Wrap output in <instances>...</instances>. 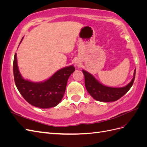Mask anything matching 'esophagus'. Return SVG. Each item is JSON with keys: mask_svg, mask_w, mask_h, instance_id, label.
<instances>
[{"mask_svg": "<svg viewBox=\"0 0 147 147\" xmlns=\"http://www.w3.org/2000/svg\"><path fill=\"white\" fill-rule=\"evenodd\" d=\"M79 64H80V63H78V62H77V63H76V65H77V67H79V66H80Z\"/></svg>", "mask_w": 147, "mask_h": 147, "instance_id": "34e87169", "label": "esophagus"}]
</instances>
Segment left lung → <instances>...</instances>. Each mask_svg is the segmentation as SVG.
<instances>
[{"label": "left lung", "instance_id": "left-lung-1", "mask_svg": "<svg viewBox=\"0 0 147 147\" xmlns=\"http://www.w3.org/2000/svg\"><path fill=\"white\" fill-rule=\"evenodd\" d=\"M84 76V84L86 90L93 98L100 102H114L121 98L130 90L134 82L136 69L134 77L129 83L122 88H112L106 86L97 80L91 74L82 70Z\"/></svg>", "mask_w": 147, "mask_h": 147}]
</instances>
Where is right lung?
<instances>
[{"label": "right lung", "mask_w": 147, "mask_h": 147, "mask_svg": "<svg viewBox=\"0 0 147 147\" xmlns=\"http://www.w3.org/2000/svg\"><path fill=\"white\" fill-rule=\"evenodd\" d=\"M13 66L16 86L22 96L29 104L41 109L54 107L59 104L64 96L69 77L75 70L73 65L65 67L57 70L45 81L32 82L21 76L17 64L16 53Z\"/></svg>", "instance_id": "add662e5"}]
</instances>
